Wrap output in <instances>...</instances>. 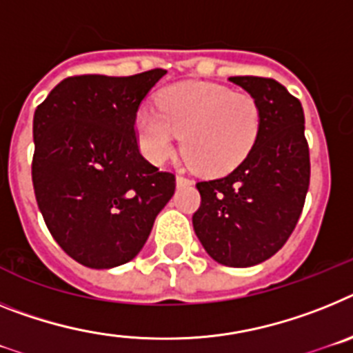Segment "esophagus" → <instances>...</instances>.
Instances as JSON below:
<instances>
[{"label":"esophagus","instance_id":"1","mask_svg":"<svg viewBox=\"0 0 353 353\" xmlns=\"http://www.w3.org/2000/svg\"><path fill=\"white\" fill-rule=\"evenodd\" d=\"M176 183H177V186H186V185H192L194 181L190 179V177L183 176V174H179V176L176 177Z\"/></svg>","mask_w":353,"mask_h":353}]
</instances>
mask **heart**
<instances>
[{"mask_svg":"<svg viewBox=\"0 0 353 353\" xmlns=\"http://www.w3.org/2000/svg\"><path fill=\"white\" fill-rule=\"evenodd\" d=\"M156 108L134 115V134L147 159L165 163L181 137L186 161L201 174L232 172L250 154L261 128V106L250 94L206 81L163 88Z\"/></svg>","mask_w":353,"mask_h":353,"instance_id":"obj_1","label":"heart"}]
</instances>
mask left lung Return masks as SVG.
Returning <instances> with one entry per match:
<instances>
[{
  "label": "left lung",
  "mask_w": 353,
  "mask_h": 353,
  "mask_svg": "<svg viewBox=\"0 0 353 353\" xmlns=\"http://www.w3.org/2000/svg\"><path fill=\"white\" fill-rule=\"evenodd\" d=\"M261 106L252 151L229 176L201 181V206L192 216L199 241L214 261L245 268L283 249L295 229L309 188L304 110L272 78L232 76Z\"/></svg>",
  "instance_id": "obj_1"
}]
</instances>
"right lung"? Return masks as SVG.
I'll return each instance as SVG.
<instances>
[{"label": "right lung", "instance_id": "add662e5", "mask_svg": "<svg viewBox=\"0 0 353 353\" xmlns=\"http://www.w3.org/2000/svg\"><path fill=\"white\" fill-rule=\"evenodd\" d=\"M165 69L65 78L33 115L32 179L49 232L74 261H131L176 190L140 154L134 115Z\"/></svg>", "mask_w": 353, "mask_h": 353}]
</instances>
